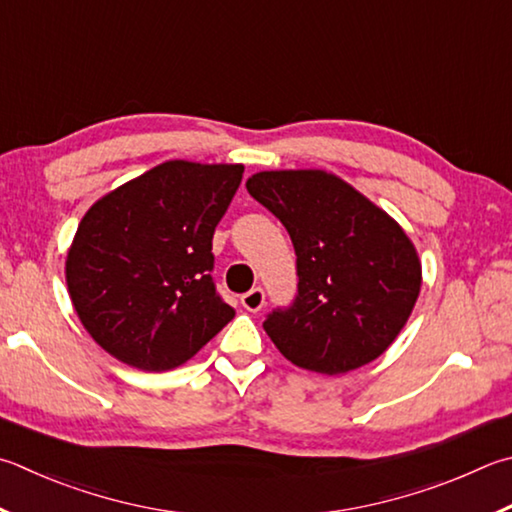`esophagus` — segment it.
<instances>
[{
    "instance_id": "esophagus-1",
    "label": "esophagus",
    "mask_w": 512,
    "mask_h": 512,
    "mask_svg": "<svg viewBox=\"0 0 512 512\" xmlns=\"http://www.w3.org/2000/svg\"><path fill=\"white\" fill-rule=\"evenodd\" d=\"M241 304H244V309H246V311H253V313L262 311V306L266 304V293H264V288H262V286L250 288L248 293L241 295Z\"/></svg>"
}]
</instances>
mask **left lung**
Listing matches in <instances>:
<instances>
[{
	"instance_id": "obj_1",
	"label": "left lung",
	"mask_w": 512,
	"mask_h": 512,
	"mask_svg": "<svg viewBox=\"0 0 512 512\" xmlns=\"http://www.w3.org/2000/svg\"><path fill=\"white\" fill-rule=\"evenodd\" d=\"M246 188L282 221L297 257L293 302L264 320L275 347L293 365L329 376L376 360L421 291L410 237L327 172H259Z\"/></svg>"
}]
</instances>
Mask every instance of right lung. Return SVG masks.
Masks as SVG:
<instances>
[{"instance_id": "right-lung-1", "label": "right lung", "mask_w": 512, "mask_h": 512, "mask_svg": "<svg viewBox=\"0 0 512 512\" xmlns=\"http://www.w3.org/2000/svg\"><path fill=\"white\" fill-rule=\"evenodd\" d=\"M244 165L167 161L96 201L67 257L71 302L125 365L167 371L235 318L212 280V235Z\"/></svg>"}]
</instances>
